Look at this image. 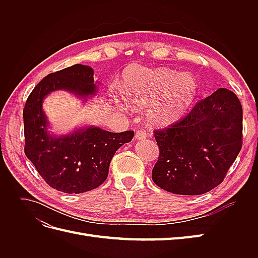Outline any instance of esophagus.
<instances>
[{
	"mask_svg": "<svg viewBox=\"0 0 258 258\" xmlns=\"http://www.w3.org/2000/svg\"><path fill=\"white\" fill-rule=\"evenodd\" d=\"M136 139L137 140H144V139H146V132L145 131H142V130H140V131H137V134H136Z\"/></svg>",
	"mask_w": 258,
	"mask_h": 258,
	"instance_id": "34e87169",
	"label": "esophagus"
}]
</instances>
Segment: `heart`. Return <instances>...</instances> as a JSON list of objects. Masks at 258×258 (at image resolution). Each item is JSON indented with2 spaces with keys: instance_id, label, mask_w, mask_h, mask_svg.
I'll use <instances>...</instances> for the list:
<instances>
[{
  "instance_id": "1",
  "label": "heart",
  "mask_w": 258,
  "mask_h": 258,
  "mask_svg": "<svg viewBox=\"0 0 258 258\" xmlns=\"http://www.w3.org/2000/svg\"><path fill=\"white\" fill-rule=\"evenodd\" d=\"M197 91L198 82L190 73L167 68H139L126 76L123 95L117 96V101L120 103L124 98L132 107L147 106V119L166 126L182 118Z\"/></svg>"
}]
</instances>
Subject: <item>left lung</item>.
Here are the masks:
<instances>
[{"instance_id":"1","label":"left lung","mask_w":258,"mask_h":258,"mask_svg":"<svg viewBox=\"0 0 258 258\" xmlns=\"http://www.w3.org/2000/svg\"><path fill=\"white\" fill-rule=\"evenodd\" d=\"M154 135L159 147L154 183L172 194H206L223 182L240 153L241 103L232 91L218 88L183 119Z\"/></svg>"}]
</instances>
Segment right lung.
<instances>
[{
  "label": "right lung",
  "instance_id": "add662e5",
  "mask_svg": "<svg viewBox=\"0 0 258 258\" xmlns=\"http://www.w3.org/2000/svg\"><path fill=\"white\" fill-rule=\"evenodd\" d=\"M57 90L72 92L87 102L98 92L92 68L74 64L48 74L35 86L22 114L25 153L52 188L67 194L92 190L105 181L113 156L134 139L135 132L115 134L100 127L85 126L63 136L50 134L43 101Z\"/></svg>",
  "mask_w": 258,
  "mask_h": 258
}]
</instances>
